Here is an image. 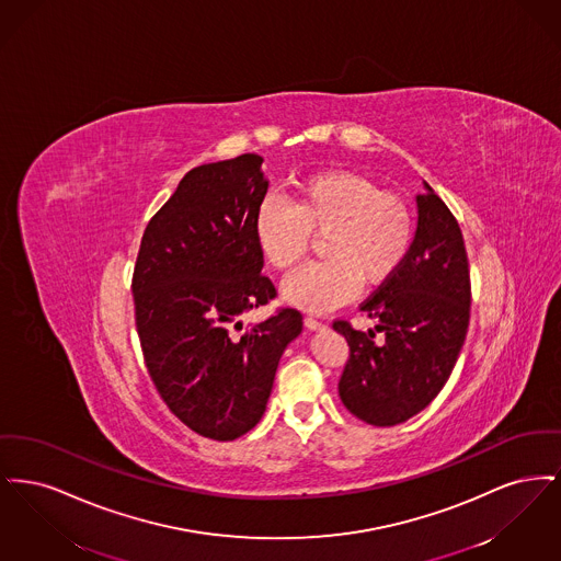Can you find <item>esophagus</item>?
<instances>
[{
	"mask_svg": "<svg viewBox=\"0 0 561 561\" xmlns=\"http://www.w3.org/2000/svg\"><path fill=\"white\" fill-rule=\"evenodd\" d=\"M305 325L309 328V330H321L325 323L320 320H316V318H305Z\"/></svg>",
	"mask_w": 561,
	"mask_h": 561,
	"instance_id": "34e87169",
	"label": "esophagus"
}]
</instances>
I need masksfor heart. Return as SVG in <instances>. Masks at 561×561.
<instances>
[{"label":"heart","mask_w":561,"mask_h":561,"mask_svg":"<svg viewBox=\"0 0 561 561\" xmlns=\"http://www.w3.org/2000/svg\"><path fill=\"white\" fill-rule=\"evenodd\" d=\"M313 233H325L321 252L328 259L293 271L282 294L294 307L323 313L351 300L362 282L380 286L398 273L412 243L414 218L401 197L348 170L300 179L294 204L277 193L261 199L254 238L271 267H293Z\"/></svg>","instance_id":"heart-1"}]
</instances>
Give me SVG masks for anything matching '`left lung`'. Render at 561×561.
<instances>
[{
    "label": "left lung",
    "instance_id": "8db88e82",
    "mask_svg": "<svg viewBox=\"0 0 561 561\" xmlns=\"http://www.w3.org/2000/svg\"><path fill=\"white\" fill-rule=\"evenodd\" d=\"M416 208L405 261L359 307L383 339L334 321L348 345L339 396L351 414L376 427L405 423L437 398L469 328L471 279L460 227L427 183Z\"/></svg>",
    "mask_w": 561,
    "mask_h": 561
}]
</instances>
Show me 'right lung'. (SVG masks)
<instances>
[{
  "label": "right lung",
  "mask_w": 561,
  "mask_h": 561,
  "mask_svg": "<svg viewBox=\"0 0 561 561\" xmlns=\"http://www.w3.org/2000/svg\"><path fill=\"white\" fill-rule=\"evenodd\" d=\"M267 188L256 153L193 168L149 220L134 267L151 380L188 428L218 442L261 421L279 359L302 332L296 309L240 332L241 316L275 296L254 238Z\"/></svg>",
  "instance_id": "obj_1"
}]
</instances>
